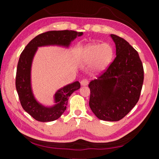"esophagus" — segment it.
Wrapping results in <instances>:
<instances>
[{"label": "esophagus", "mask_w": 159, "mask_h": 159, "mask_svg": "<svg viewBox=\"0 0 159 159\" xmlns=\"http://www.w3.org/2000/svg\"><path fill=\"white\" fill-rule=\"evenodd\" d=\"M80 84H81V85L83 86H85V85H87L88 84V79H83L81 81H80Z\"/></svg>", "instance_id": "obj_1"}]
</instances>
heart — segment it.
I'll use <instances>...</instances> for the list:
<instances>
[{"label": "heart", "instance_id": "b5f03b06", "mask_svg": "<svg viewBox=\"0 0 159 159\" xmlns=\"http://www.w3.org/2000/svg\"><path fill=\"white\" fill-rule=\"evenodd\" d=\"M113 49L108 44H90L83 48L80 60L85 64L93 63L94 69L98 71L104 69L111 61Z\"/></svg>", "mask_w": 159, "mask_h": 159}]
</instances>
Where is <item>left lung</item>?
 Segmentation results:
<instances>
[{
    "label": "left lung",
    "instance_id": "obj_1",
    "mask_svg": "<svg viewBox=\"0 0 159 159\" xmlns=\"http://www.w3.org/2000/svg\"><path fill=\"white\" fill-rule=\"evenodd\" d=\"M116 57L98 79L91 80L89 105L99 119L118 121L136 105L144 81L138 52L122 38L111 34Z\"/></svg>",
    "mask_w": 159,
    "mask_h": 159
}]
</instances>
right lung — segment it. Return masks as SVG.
Masks as SVG:
<instances>
[{
	"instance_id": "1",
	"label": "right lung",
	"mask_w": 159,
	"mask_h": 159,
	"mask_svg": "<svg viewBox=\"0 0 159 159\" xmlns=\"http://www.w3.org/2000/svg\"><path fill=\"white\" fill-rule=\"evenodd\" d=\"M82 35L83 32L71 30L45 32L32 39L21 53L16 73V89L21 107L38 121H53L60 118L66 109L69 96L80 87V83L76 81L57 90L55 95L56 104L52 107L39 104L34 98L31 86V63L38 47L50 45L69 47L70 43Z\"/></svg>"
}]
</instances>
